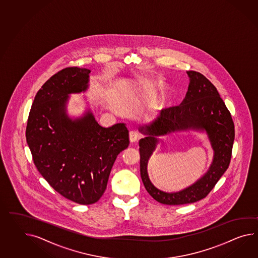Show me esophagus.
<instances>
[{"instance_id": "obj_1", "label": "esophagus", "mask_w": 258, "mask_h": 258, "mask_svg": "<svg viewBox=\"0 0 258 258\" xmlns=\"http://www.w3.org/2000/svg\"><path fill=\"white\" fill-rule=\"evenodd\" d=\"M139 135L138 133L136 132H134V131H132V132H130V141H131V143L133 144V143H136L137 141H138Z\"/></svg>"}]
</instances>
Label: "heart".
I'll list each match as a JSON object with an SVG mask.
<instances>
[{
	"label": "heart",
	"mask_w": 258,
	"mask_h": 258,
	"mask_svg": "<svg viewBox=\"0 0 258 258\" xmlns=\"http://www.w3.org/2000/svg\"><path fill=\"white\" fill-rule=\"evenodd\" d=\"M151 86H152V88H156V86H157V85H156V84H155V83H151Z\"/></svg>",
	"instance_id": "obj_1"
}]
</instances>
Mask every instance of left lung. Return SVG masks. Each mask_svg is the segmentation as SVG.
<instances>
[{"instance_id":"obj_1","label":"left lung","mask_w":258,"mask_h":258,"mask_svg":"<svg viewBox=\"0 0 258 258\" xmlns=\"http://www.w3.org/2000/svg\"><path fill=\"white\" fill-rule=\"evenodd\" d=\"M187 75L190 83L182 103L164 109L156 119L140 128L146 135L139 142L142 181L149 195L166 205L194 203L206 198L228 169L232 156L235 126L230 112L216 88L205 76L195 71H187ZM186 128L208 132L215 150L214 162L208 173L188 189L177 194H166L150 182L147 162L157 144L156 136Z\"/></svg>"}]
</instances>
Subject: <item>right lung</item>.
Here are the masks:
<instances>
[{"mask_svg":"<svg viewBox=\"0 0 258 258\" xmlns=\"http://www.w3.org/2000/svg\"><path fill=\"white\" fill-rule=\"evenodd\" d=\"M90 72L67 67L51 76L34 98L26 127L38 171L58 194L82 205L101 199L115 158L130 145L123 123L102 127L91 113L67 116L68 94L88 88Z\"/></svg>","mask_w":258,"mask_h":258,"instance_id":"1","label":"right lung"}]
</instances>
